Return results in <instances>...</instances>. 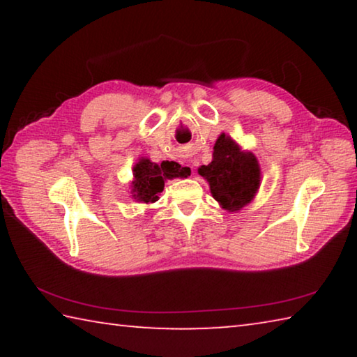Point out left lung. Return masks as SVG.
Masks as SVG:
<instances>
[{
  "mask_svg": "<svg viewBox=\"0 0 357 357\" xmlns=\"http://www.w3.org/2000/svg\"><path fill=\"white\" fill-rule=\"evenodd\" d=\"M198 173L208 179L215 200L231 213L250 203L259 185V167L255 155L243 153L225 134L217 138L213 162L202 165Z\"/></svg>",
  "mask_w": 357,
  "mask_h": 357,
  "instance_id": "left-lung-1",
  "label": "left lung"
}]
</instances>
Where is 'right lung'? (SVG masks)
<instances>
[{"instance_id":"add662e5","label":"right lung","mask_w":357,"mask_h":357,"mask_svg":"<svg viewBox=\"0 0 357 357\" xmlns=\"http://www.w3.org/2000/svg\"><path fill=\"white\" fill-rule=\"evenodd\" d=\"M190 174L187 167H181L176 162H162V164H154L149 159H142L134 167V193L135 198L144 203H154L157 195L164 190V183L167 179L173 178H185Z\"/></svg>"}]
</instances>
